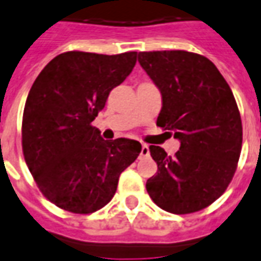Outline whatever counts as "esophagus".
I'll use <instances>...</instances> for the list:
<instances>
[{
    "label": "esophagus",
    "instance_id": "obj_1",
    "mask_svg": "<svg viewBox=\"0 0 261 261\" xmlns=\"http://www.w3.org/2000/svg\"><path fill=\"white\" fill-rule=\"evenodd\" d=\"M148 155H149V146L146 145V144H142V146H141L140 156L142 158V156H148Z\"/></svg>",
    "mask_w": 261,
    "mask_h": 261
}]
</instances>
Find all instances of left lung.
I'll list each match as a JSON object with an SVG mask.
<instances>
[{
	"label": "left lung",
	"instance_id": "left-lung-1",
	"mask_svg": "<svg viewBox=\"0 0 261 261\" xmlns=\"http://www.w3.org/2000/svg\"><path fill=\"white\" fill-rule=\"evenodd\" d=\"M138 62L162 94L156 124L181 142L173 158L149 146L158 173L146 181V191L166 212H199L225 192L238 165L242 121L232 91L199 54L140 52Z\"/></svg>",
	"mask_w": 261,
	"mask_h": 261
}]
</instances>
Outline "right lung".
Here are the masks:
<instances>
[{
  "label": "right lung",
  "mask_w": 261,
  "mask_h": 261,
  "mask_svg": "<svg viewBox=\"0 0 261 261\" xmlns=\"http://www.w3.org/2000/svg\"><path fill=\"white\" fill-rule=\"evenodd\" d=\"M137 55L63 52L33 83L23 111V155L42 195L58 207L77 214L102 209L140 155L138 141L102 140L91 124Z\"/></svg>",
  "instance_id": "obj_1"
}]
</instances>
